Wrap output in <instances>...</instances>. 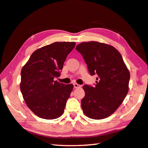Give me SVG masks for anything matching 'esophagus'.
<instances>
[{
    "label": "esophagus",
    "mask_w": 148,
    "mask_h": 148,
    "mask_svg": "<svg viewBox=\"0 0 148 148\" xmlns=\"http://www.w3.org/2000/svg\"><path fill=\"white\" fill-rule=\"evenodd\" d=\"M74 87L75 88H79L81 87V85H79V84H78L77 83H74Z\"/></svg>",
    "instance_id": "esophagus-1"
}]
</instances>
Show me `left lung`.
<instances>
[{
    "label": "left lung",
    "instance_id": "8db88e82",
    "mask_svg": "<svg viewBox=\"0 0 148 148\" xmlns=\"http://www.w3.org/2000/svg\"><path fill=\"white\" fill-rule=\"evenodd\" d=\"M86 63L90 74H97L95 86L84 85L85 95L81 100L84 114L94 119H102L113 114L127 96L130 72L117 49L97 41L77 45Z\"/></svg>",
    "mask_w": 148,
    "mask_h": 148
}]
</instances>
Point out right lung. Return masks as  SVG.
Instances as JSON below:
<instances>
[{
	"label": "right lung",
	"instance_id": "1",
	"mask_svg": "<svg viewBox=\"0 0 148 148\" xmlns=\"http://www.w3.org/2000/svg\"><path fill=\"white\" fill-rule=\"evenodd\" d=\"M75 42H55L36 50L21 69L20 90L26 104L39 118L61 116L74 86L54 81Z\"/></svg>",
	"mask_w": 148,
	"mask_h": 148
}]
</instances>
